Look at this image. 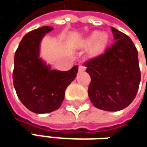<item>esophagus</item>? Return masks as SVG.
Listing matches in <instances>:
<instances>
[{
  "label": "esophagus",
  "instance_id": "obj_1",
  "mask_svg": "<svg viewBox=\"0 0 147 147\" xmlns=\"http://www.w3.org/2000/svg\"><path fill=\"white\" fill-rule=\"evenodd\" d=\"M86 70V67L85 66H83L82 65H79V71L81 72V71H84Z\"/></svg>",
  "mask_w": 147,
  "mask_h": 147
}]
</instances>
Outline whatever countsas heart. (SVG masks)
I'll use <instances>...</instances> for the list:
<instances>
[{
    "mask_svg": "<svg viewBox=\"0 0 147 147\" xmlns=\"http://www.w3.org/2000/svg\"><path fill=\"white\" fill-rule=\"evenodd\" d=\"M100 32L95 31L84 42V45L86 47H91L94 44V50L95 52H100L102 51L103 49L105 47V46L108 43L109 41V37L107 36V34H102L99 36Z\"/></svg>",
    "mask_w": 147,
    "mask_h": 147,
    "instance_id": "1",
    "label": "heart"
}]
</instances>
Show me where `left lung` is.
Instances as JSON below:
<instances>
[{
    "label": "left lung",
    "instance_id": "left-lung-1",
    "mask_svg": "<svg viewBox=\"0 0 147 147\" xmlns=\"http://www.w3.org/2000/svg\"><path fill=\"white\" fill-rule=\"evenodd\" d=\"M111 29L115 42L84 65L91 77L88 91L91 102L96 108L117 111L134 100L141 76L132 40L117 29Z\"/></svg>",
    "mask_w": 147,
    "mask_h": 147
}]
</instances>
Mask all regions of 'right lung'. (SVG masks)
Instances as JSON below:
<instances>
[{
    "mask_svg": "<svg viewBox=\"0 0 147 147\" xmlns=\"http://www.w3.org/2000/svg\"><path fill=\"white\" fill-rule=\"evenodd\" d=\"M53 27L43 26L26 34L14 56L13 86L23 105L32 112L42 114L58 110L66 88L76 76L78 66L68 71L51 70L39 58L40 43Z\"/></svg>",
    "mask_w": 147,
    "mask_h": 147,
    "instance_id": "add662e5",
    "label": "right lung"
}]
</instances>
